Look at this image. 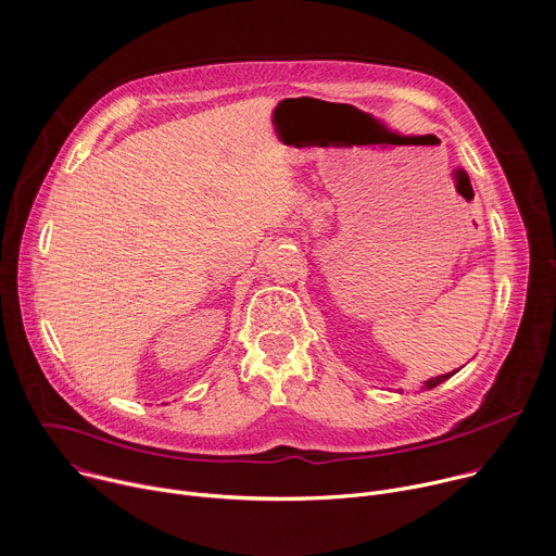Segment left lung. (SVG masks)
<instances>
[{
    "mask_svg": "<svg viewBox=\"0 0 556 556\" xmlns=\"http://www.w3.org/2000/svg\"><path fill=\"white\" fill-rule=\"evenodd\" d=\"M455 374V371H453ZM453 374H446V376H440V378H433V380H428V382H424V389H435L438 384H442L444 380H448Z\"/></svg>",
    "mask_w": 556,
    "mask_h": 556,
    "instance_id": "1",
    "label": "left lung"
}]
</instances>
